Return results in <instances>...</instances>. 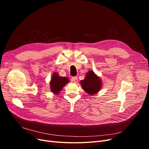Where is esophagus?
Wrapping results in <instances>:
<instances>
[{"instance_id":"obj_1","label":"esophagus","mask_w":149,"mask_h":149,"mask_svg":"<svg viewBox=\"0 0 149 149\" xmlns=\"http://www.w3.org/2000/svg\"><path fill=\"white\" fill-rule=\"evenodd\" d=\"M72 81H74V83H77L78 81V78L77 77H74L72 78Z\"/></svg>"}]
</instances>
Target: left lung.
I'll return each instance as SVG.
<instances>
[{
    "instance_id": "8db88e82",
    "label": "left lung",
    "mask_w": 149,
    "mask_h": 149,
    "mask_svg": "<svg viewBox=\"0 0 149 149\" xmlns=\"http://www.w3.org/2000/svg\"><path fill=\"white\" fill-rule=\"evenodd\" d=\"M84 91L89 95H93L97 93L101 87V80L92 70H89L85 79L80 81Z\"/></svg>"
}]
</instances>
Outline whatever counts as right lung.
<instances>
[{
	"label": "right lung",
	"instance_id": "right-lung-1",
	"mask_svg": "<svg viewBox=\"0 0 149 149\" xmlns=\"http://www.w3.org/2000/svg\"><path fill=\"white\" fill-rule=\"evenodd\" d=\"M68 82L69 79L67 77H60L58 74L54 72L50 81L51 91L55 94H58L60 91Z\"/></svg>",
	"mask_w": 149,
	"mask_h": 149
}]
</instances>
